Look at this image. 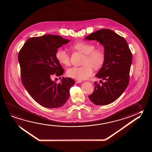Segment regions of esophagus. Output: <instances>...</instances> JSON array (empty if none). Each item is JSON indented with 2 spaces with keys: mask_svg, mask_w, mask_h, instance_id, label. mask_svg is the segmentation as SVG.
Instances as JSON below:
<instances>
[{
  "mask_svg": "<svg viewBox=\"0 0 152 152\" xmlns=\"http://www.w3.org/2000/svg\"><path fill=\"white\" fill-rule=\"evenodd\" d=\"M75 83H80L82 82V80H79V79H75Z\"/></svg>",
  "mask_w": 152,
  "mask_h": 152,
  "instance_id": "34e87169",
  "label": "esophagus"
}]
</instances>
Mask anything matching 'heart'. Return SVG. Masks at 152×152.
<instances>
[{"instance_id":"b5f03b06","label":"heart","mask_w":152,"mask_h":152,"mask_svg":"<svg viewBox=\"0 0 152 152\" xmlns=\"http://www.w3.org/2000/svg\"><path fill=\"white\" fill-rule=\"evenodd\" d=\"M71 48L83 54L81 66H73L68 69L66 75L68 77L79 80H85L92 75L93 69H100L105 62L106 54L103 47L96 48L93 43L86 41L75 42ZM57 60L61 64L67 66L70 65V56L66 49L59 48L55 54Z\"/></svg>"}]
</instances>
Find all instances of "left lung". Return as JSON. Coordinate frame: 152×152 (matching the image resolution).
Segmentation results:
<instances>
[{
  "mask_svg": "<svg viewBox=\"0 0 152 152\" xmlns=\"http://www.w3.org/2000/svg\"><path fill=\"white\" fill-rule=\"evenodd\" d=\"M85 39L96 40L104 47L105 62L96 77L99 84L94 83L95 89L89 98L97 105H105L113 102L128 86L132 56L128 43L124 37L108 28L91 34Z\"/></svg>",
  "mask_w": 152,
  "mask_h": 152,
  "instance_id": "1",
  "label": "left lung"
}]
</instances>
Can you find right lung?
<instances>
[{"mask_svg":"<svg viewBox=\"0 0 152 152\" xmlns=\"http://www.w3.org/2000/svg\"><path fill=\"white\" fill-rule=\"evenodd\" d=\"M69 40L47 34L28 39L18 53L21 81L34 100L47 108H58L67 101L69 89L75 83L69 77H62L59 83L51 78L62 75L64 69L55 54Z\"/></svg>","mask_w":152,"mask_h":152,"instance_id":"1","label":"right lung"}]
</instances>
